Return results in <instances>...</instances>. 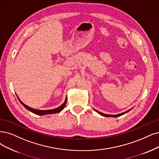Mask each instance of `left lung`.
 I'll list each match as a JSON object with an SVG mask.
<instances>
[{
	"instance_id": "left-lung-1",
	"label": "left lung",
	"mask_w": 159,
	"mask_h": 159,
	"mask_svg": "<svg viewBox=\"0 0 159 159\" xmlns=\"http://www.w3.org/2000/svg\"><path fill=\"white\" fill-rule=\"evenodd\" d=\"M94 110L96 111L98 113H99V115H102L103 116H106V117H118V116H120L121 115H125V113L129 112V111L131 110V109L126 111H125V112H124V113H120V114H117V115H107V114H104V113H102L101 112H99V111H97L96 109H94Z\"/></svg>"
}]
</instances>
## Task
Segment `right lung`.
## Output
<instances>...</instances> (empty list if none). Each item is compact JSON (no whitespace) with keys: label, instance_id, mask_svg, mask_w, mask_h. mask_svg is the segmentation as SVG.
I'll list each match as a JSON object with an SVG mask.
<instances>
[{"label":"right lung","instance_id":"obj_1","mask_svg":"<svg viewBox=\"0 0 159 159\" xmlns=\"http://www.w3.org/2000/svg\"><path fill=\"white\" fill-rule=\"evenodd\" d=\"M17 98H18V99L20 100V103L24 106L27 110H29V111H31V112L36 114V115H50V114H54V113H57L59 112H60V111H61L65 106H66V103H67V98H66V100H65L64 103L60 105V107H58L57 108H56V109H50V110H39V109H33V108H31L30 107L27 106V105H26L25 103H23L20 99V98L17 97Z\"/></svg>","mask_w":159,"mask_h":159}]
</instances>
